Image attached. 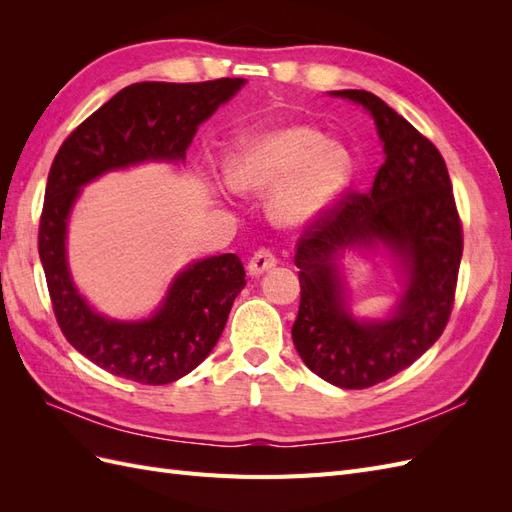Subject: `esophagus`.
<instances>
[{"instance_id":"obj_1","label":"esophagus","mask_w":512,"mask_h":512,"mask_svg":"<svg viewBox=\"0 0 512 512\" xmlns=\"http://www.w3.org/2000/svg\"><path fill=\"white\" fill-rule=\"evenodd\" d=\"M277 265V256L269 250V247H260V250L254 252V256L247 262V269H250L252 275H262L265 271L273 269Z\"/></svg>"}]
</instances>
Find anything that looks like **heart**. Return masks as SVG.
<instances>
[{"mask_svg": "<svg viewBox=\"0 0 512 512\" xmlns=\"http://www.w3.org/2000/svg\"><path fill=\"white\" fill-rule=\"evenodd\" d=\"M228 179L239 192L273 194V218L299 226L348 188L352 158L312 126H286L247 138L228 162Z\"/></svg>", "mask_w": 512, "mask_h": 512, "instance_id": "obj_1", "label": "heart"}]
</instances>
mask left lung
I'll return each mask as SVG.
<instances>
[{
    "mask_svg": "<svg viewBox=\"0 0 512 512\" xmlns=\"http://www.w3.org/2000/svg\"><path fill=\"white\" fill-rule=\"evenodd\" d=\"M363 104L386 160L367 194L346 190L297 239L301 303L292 342L303 363L342 389H369L410 367L446 329L455 303L463 228L442 153L410 121L363 89L333 91ZM389 244L409 269L393 319L356 323L346 312L334 256L354 244Z\"/></svg>",
    "mask_w": 512,
    "mask_h": 512,
    "instance_id": "1",
    "label": "left lung"
}]
</instances>
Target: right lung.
Segmentation results:
<instances>
[{"instance_id":"right-lung-1","label":"right lung","mask_w":512,"mask_h":512,"mask_svg":"<svg viewBox=\"0 0 512 512\" xmlns=\"http://www.w3.org/2000/svg\"><path fill=\"white\" fill-rule=\"evenodd\" d=\"M243 79L134 83L61 143L46 181L38 252L55 320L68 342L108 374L168 384L203 363L245 286L237 254L198 260L177 275L158 314L143 322L98 316L76 292L66 262V220L81 185L143 160H183L196 128L230 100Z\"/></svg>"}]
</instances>
